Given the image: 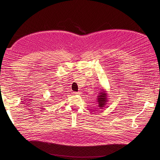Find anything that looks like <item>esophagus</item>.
Returning <instances> with one entry per match:
<instances>
[{
	"label": "esophagus",
	"mask_w": 160,
	"mask_h": 160,
	"mask_svg": "<svg viewBox=\"0 0 160 160\" xmlns=\"http://www.w3.org/2000/svg\"><path fill=\"white\" fill-rule=\"evenodd\" d=\"M74 94H80V92H74Z\"/></svg>",
	"instance_id": "obj_1"
}]
</instances>
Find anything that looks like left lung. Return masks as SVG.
Here are the masks:
<instances>
[{
    "label": "left lung",
    "instance_id": "1",
    "mask_svg": "<svg viewBox=\"0 0 160 160\" xmlns=\"http://www.w3.org/2000/svg\"><path fill=\"white\" fill-rule=\"evenodd\" d=\"M107 92L104 89H102L101 92L99 93L98 96H97L98 99L97 102H98V106L100 108V109H103V108L105 106V105L107 104Z\"/></svg>",
    "mask_w": 160,
    "mask_h": 160
}]
</instances>
